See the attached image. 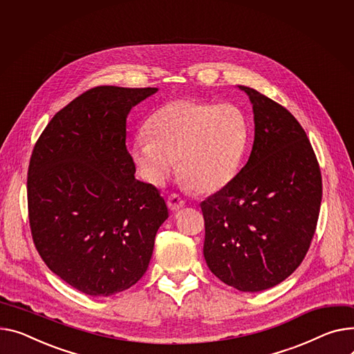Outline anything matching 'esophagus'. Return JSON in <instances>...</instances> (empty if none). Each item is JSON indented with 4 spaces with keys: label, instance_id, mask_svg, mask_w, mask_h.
Instances as JSON below:
<instances>
[{
    "label": "esophagus",
    "instance_id": "34e87169",
    "mask_svg": "<svg viewBox=\"0 0 354 354\" xmlns=\"http://www.w3.org/2000/svg\"><path fill=\"white\" fill-rule=\"evenodd\" d=\"M183 205H185V201H183L178 194H172V195L168 196V207H169L171 210L176 212V210H179L180 207H183Z\"/></svg>",
    "mask_w": 354,
    "mask_h": 354
}]
</instances>
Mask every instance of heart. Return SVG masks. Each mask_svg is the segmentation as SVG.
I'll use <instances>...</instances> for the list:
<instances>
[{"label":"heart","mask_w":354,"mask_h":354,"mask_svg":"<svg viewBox=\"0 0 354 354\" xmlns=\"http://www.w3.org/2000/svg\"><path fill=\"white\" fill-rule=\"evenodd\" d=\"M132 147L136 168L148 183L162 185L178 172L194 191L214 194L236 176L249 139V124L233 104L174 100L162 105Z\"/></svg>","instance_id":"heart-1"}]
</instances>
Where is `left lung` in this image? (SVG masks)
I'll list each match as a JSON object with an SVG mask.
<instances>
[{"instance_id": "left-lung-1", "label": "left lung", "mask_w": 354, "mask_h": 354, "mask_svg": "<svg viewBox=\"0 0 354 354\" xmlns=\"http://www.w3.org/2000/svg\"><path fill=\"white\" fill-rule=\"evenodd\" d=\"M250 156L232 182L201 203L203 256L223 283L241 292L279 285L303 262L316 230L322 174L296 118L253 88Z\"/></svg>"}]
</instances>
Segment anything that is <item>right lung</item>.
<instances>
[{"mask_svg": "<svg viewBox=\"0 0 354 354\" xmlns=\"http://www.w3.org/2000/svg\"><path fill=\"white\" fill-rule=\"evenodd\" d=\"M158 88H91L54 115L27 179L34 245L45 265L89 296L133 286L148 269L168 207L135 179L127 116Z\"/></svg>", "mask_w": 354, "mask_h": 354, "instance_id": "right-lung-1", "label": "right lung"}]
</instances>
